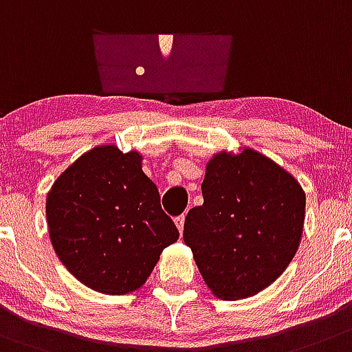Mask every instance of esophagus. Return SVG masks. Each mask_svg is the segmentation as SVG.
<instances>
[{
	"label": "esophagus",
	"mask_w": 352,
	"mask_h": 352,
	"mask_svg": "<svg viewBox=\"0 0 352 352\" xmlns=\"http://www.w3.org/2000/svg\"><path fill=\"white\" fill-rule=\"evenodd\" d=\"M184 221H186V217H184V215H179V217H175V224H177V228H179L180 235L184 233Z\"/></svg>",
	"instance_id": "esophagus-1"
}]
</instances>
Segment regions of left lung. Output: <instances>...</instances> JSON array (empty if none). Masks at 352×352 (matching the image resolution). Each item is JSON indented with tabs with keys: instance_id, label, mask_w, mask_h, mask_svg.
Listing matches in <instances>:
<instances>
[{
	"instance_id": "obj_1",
	"label": "left lung",
	"mask_w": 352,
	"mask_h": 352,
	"mask_svg": "<svg viewBox=\"0 0 352 352\" xmlns=\"http://www.w3.org/2000/svg\"><path fill=\"white\" fill-rule=\"evenodd\" d=\"M184 242L212 294L251 298L286 270L305 223V191L280 164L251 147L214 154Z\"/></svg>"
}]
</instances>
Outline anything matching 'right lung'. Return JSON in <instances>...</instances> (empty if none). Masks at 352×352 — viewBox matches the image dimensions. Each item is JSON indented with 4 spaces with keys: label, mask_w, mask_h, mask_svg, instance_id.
<instances>
[{
    "label": "right lung",
    "mask_w": 352,
    "mask_h": 352,
    "mask_svg": "<svg viewBox=\"0 0 352 352\" xmlns=\"http://www.w3.org/2000/svg\"><path fill=\"white\" fill-rule=\"evenodd\" d=\"M137 151L98 145L54 180L45 214L50 243L66 270L103 294L147 283L163 249L179 240Z\"/></svg>",
    "instance_id": "1"
}]
</instances>
